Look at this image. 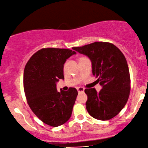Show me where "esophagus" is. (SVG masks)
Listing matches in <instances>:
<instances>
[{"mask_svg": "<svg viewBox=\"0 0 148 148\" xmlns=\"http://www.w3.org/2000/svg\"><path fill=\"white\" fill-rule=\"evenodd\" d=\"M77 91L78 93H83L84 92V91H85V89H84L83 87H77Z\"/></svg>", "mask_w": 148, "mask_h": 148, "instance_id": "esophagus-1", "label": "esophagus"}]
</instances>
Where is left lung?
<instances>
[{
  "label": "left lung",
  "mask_w": 148,
  "mask_h": 148,
  "mask_svg": "<svg viewBox=\"0 0 148 148\" xmlns=\"http://www.w3.org/2000/svg\"><path fill=\"white\" fill-rule=\"evenodd\" d=\"M92 63V73L102 89H85L86 108L93 118L109 120L121 111L128 100L130 77L126 59L117 46L109 42H96L74 47Z\"/></svg>",
  "instance_id": "1"
}]
</instances>
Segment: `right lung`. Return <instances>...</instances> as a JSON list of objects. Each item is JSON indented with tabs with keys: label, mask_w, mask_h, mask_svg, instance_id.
<instances>
[{
	"label": "right lung",
	"mask_w": 148,
	"mask_h": 148,
	"mask_svg": "<svg viewBox=\"0 0 148 148\" xmlns=\"http://www.w3.org/2000/svg\"><path fill=\"white\" fill-rule=\"evenodd\" d=\"M75 51L64 48H42L26 64L24 90L27 103L35 115L46 124L57 127L72 115L78 95L74 87L57 91L56 83L64 79L63 65Z\"/></svg>",
	"instance_id": "right-lung-1"
}]
</instances>
